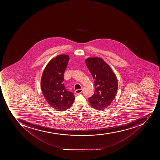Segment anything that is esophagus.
Segmentation results:
<instances>
[{
	"label": "esophagus",
	"instance_id": "1",
	"mask_svg": "<svg viewBox=\"0 0 160 160\" xmlns=\"http://www.w3.org/2000/svg\"><path fill=\"white\" fill-rule=\"evenodd\" d=\"M82 88H81V89H77V90L75 91V92H76V93H77V94L82 93Z\"/></svg>",
	"mask_w": 160,
	"mask_h": 160
}]
</instances>
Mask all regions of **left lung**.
<instances>
[{"mask_svg":"<svg viewBox=\"0 0 160 160\" xmlns=\"http://www.w3.org/2000/svg\"><path fill=\"white\" fill-rule=\"evenodd\" d=\"M86 63L95 87L94 94L88 101L94 109L103 110L110 106L117 93V78L108 64L100 58H87Z\"/></svg>","mask_w":160,"mask_h":160,"instance_id":"left-lung-1","label":"left lung"}]
</instances>
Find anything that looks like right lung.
<instances>
[{
  "label": "right lung",
  "instance_id": "obj_1",
  "mask_svg": "<svg viewBox=\"0 0 160 160\" xmlns=\"http://www.w3.org/2000/svg\"><path fill=\"white\" fill-rule=\"evenodd\" d=\"M69 57L61 54L51 59L43 72L40 86L43 95L50 107L58 111L68 109L75 98L72 92L67 91L63 83V74Z\"/></svg>",
  "mask_w": 160,
  "mask_h": 160
}]
</instances>
